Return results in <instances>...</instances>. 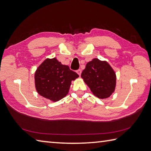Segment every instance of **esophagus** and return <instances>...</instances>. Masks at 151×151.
Here are the masks:
<instances>
[{
	"instance_id": "1",
	"label": "esophagus",
	"mask_w": 151,
	"mask_h": 151,
	"mask_svg": "<svg viewBox=\"0 0 151 151\" xmlns=\"http://www.w3.org/2000/svg\"><path fill=\"white\" fill-rule=\"evenodd\" d=\"M76 72L78 73V74L79 76H80V75H81V70L79 69V70H78L76 71Z\"/></svg>"
}]
</instances>
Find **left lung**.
<instances>
[{"mask_svg": "<svg viewBox=\"0 0 151 151\" xmlns=\"http://www.w3.org/2000/svg\"><path fill=\"white\" fill-rule=\"evenodd\" d=\"M81 76L94 95L100 99L109 97L115 89L116 74L105 61L95 58L88 62Z\"/></svg>", "mask_w": 151, "mask_h": 151, "instance_id": "obj_1", "label": "left lung"}]
</instances>
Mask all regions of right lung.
<instances>
[{
    "label": "right lung",
    "instance_id": "add662e5",
    "mask_svg": "<svg viewBox=\"0 0 151 151\" xmlns=\"http://www.w3.org/2000/svg\"><path fill=\"white\" fill-rule=\"evenodd\" d=\"M78 77V73L68 66L62 65L56 58L46 59L35 72L37 91L45 98L58 101L66 96L71 81Z\"/></svg>",
    "mask_w": 151,
    "mask_h": 151
}]
</instances>
